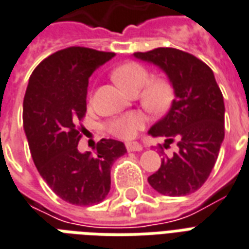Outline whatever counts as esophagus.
<instances>
[{
	"label": "esophagus",
	"instance_id": "34e87169",
	"mask_svg": "<svg viewBox=\"0 0 249 249\" xmlns=\"http://www.w3.org/2000/svg\"><path fill=\"white\" fill-rule=\"evenodd\" d=\"M126 148H127V151H130V152H136V151H142V149H143V147H142L139 143L131 142V143H126Z\"/></svg>",
	"mask_w": 249,
	"mask_h": 249
}]
</instances>
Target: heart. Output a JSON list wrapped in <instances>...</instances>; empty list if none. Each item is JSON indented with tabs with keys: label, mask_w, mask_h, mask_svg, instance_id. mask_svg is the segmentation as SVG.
I'll return each mask as SVG.
<instances>
[{
	"label": "heart",
	"mask_w": 249,
	"mask_h": 249,
	"mask_svg": "<svg viewBox=\"0 0 249 249\" xmlns=\"http://www.w3.org/2000/svg\"><path fill=\"white\" fill-rule=\"evenodd\" d=\"M114 81L119 87L136 94L140 91V101L144 107L152 111H161L167 107L173 96L171 84L161 77L149 78L148 71L139 63L128 61L113 71ZM145 118L140 113H128L110 119L106 123V130L119 139H132L144 127Z\"/></svg>",
	"instance_id": "obj_1"
}]
</instances>
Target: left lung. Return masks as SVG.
<instances>
[{"label":"left lung","instance_id":"8db88e82","mask_svg":"<svg viewBox=\"0 0 249 249\" xmlns=\"http://www.w3.org/2000/svg\"><path fill=\"white\" fill-rule=\"evenodd\" d=\"M134 56L161 68L175 89L171 109L148 134L164 136L165 148L176 142L178 151L171 156L161 151V165L148 177L149 185L169 197L194 193L210 176L224 139L223 94L210 67L192 53L160 47Z\"/></svg>","mask_w":249,"mask_h":249}]
</instances>
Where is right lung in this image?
<instances>
[{"label": "right lung", "instance_id": "obj_1", "mask_svg": "<svg viewBox=\"0 0 249 249\" xmlns=\"http://www.w3.org/2000/svg\"><path fill=\"white\" fill-rule=\"evenodd\" d=\"M114 56L87 47L60 50L34 69L26 89L23 128L34 164L56 196L77 206L104 201L113 162L127 152L114 139H101L96 156L77 149L89 77Z\"/></svg>", "mask_w": 249, "mask_h": 249}]
</instances>
